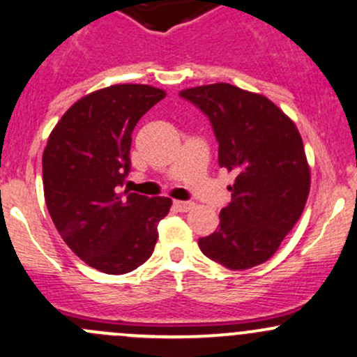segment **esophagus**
I'll return each mask as SVG.
<instances>
[{
    "mask_svg": "<svg viewBox=\"0 0 357 357\" xmlns=\"http://www.w3.org/2000/svg\"><path fill=\"white\" fill-rule=\"evenodd\" d=\"M174 208L179 210V212H190V210L193 208V204H191V202L176 200V202H174Z\"/></svg>",
    "mask_w": 357,
    "mask_h": 357,
    "instance_id": "obj_1",
    "label": "esophagus"
}]
</instances>
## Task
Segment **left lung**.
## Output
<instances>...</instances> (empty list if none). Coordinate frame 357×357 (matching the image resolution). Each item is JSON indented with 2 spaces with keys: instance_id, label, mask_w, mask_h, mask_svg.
I'll return each instance as SVG.
<instances>
[{
  "instance_id": "8db88e82",
  "label": "left lung",
  "mask_w": 357,
  "mask_h": 357,
  "mask_svg": "<svg viewBox=\"0 0 357 357\" xmlns=\"http://www.w3.org/2000/svg\"><path fill=\"white\" fill-rule=\"evenodd\" d=\"M179 96L208 116L219 142V166L236 174L219 229L198 239V246L229 270L261 265L298 222L310 195L301 135L272 100L236 85H200Z\"/></svg>"
}]
</instances>
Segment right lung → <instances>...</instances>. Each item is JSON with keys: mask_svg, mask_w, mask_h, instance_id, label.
<instances>
[{"mask_svg": "<svg viewBox=\"0 0 357 357\" xmlns=\"http://www.w3.org/2000/svg\"><path fill=\"white\" fill-rule=\"evenodd\" d=\"M166 97L162 89L118 84L78 99L51 131L43 153L47 210L63 241L99 272L121 275L153 253L157 224L172 202L119 193L130 172L131 133Z\"/></svg>", "mask_w": 357, "mask_h": 357, "instance_id": "obj_1", "label": "right lung"}]
</instances>
